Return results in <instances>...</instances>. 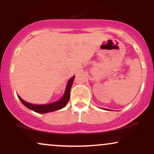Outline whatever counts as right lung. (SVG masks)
I'll use <instances>...</instances> for the list:
<instances>
[{
    "mask_svg": "<svg viewBox=\"0 0 154 154\" xmlns=\"http://www.w3.org/2000/svg\"><path fill=\"white\" fill-rule=\"evenodd\" d=\"M75 79V76H74L72 78H71L69 80L68 83H67V85L66 88V91H65L64 95L62 97L61 100H59V101L54 102V103H50V104H46V105H34V104H31L27 102L24 101V100L22 99L20 97H19V100L22 103L24 104V106L28 109H31V110L35 111L37 113H40V114H44V113H48V112H51V111H54L56 110H59V109H62L68 103L70 97V90L73 84V81Z\"/></svg>",
    "mask_w": 154,
    "mask_h": 154,
    "instance_id": "add662e5",
    "label": "right lung"
}]
</instances>
